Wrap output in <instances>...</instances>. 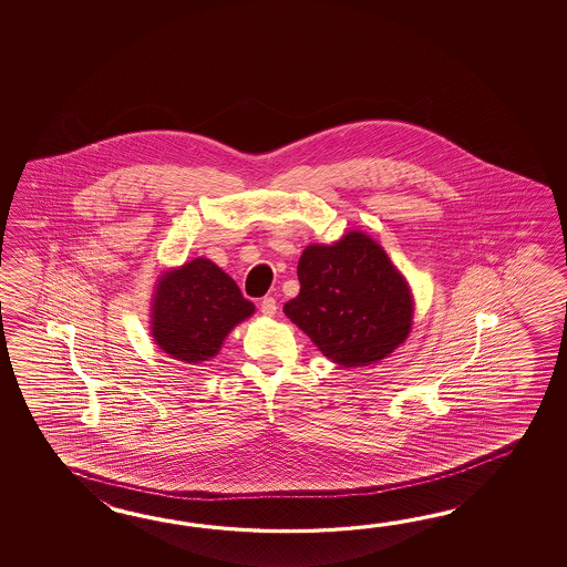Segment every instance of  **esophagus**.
I'll use <instances>...</instances> for the list:
<instances>
[{
    "label": "esophagus",
    "mask_w": 567,
    "mask_h": 567,
    "mask_svg": "<svg viewBox=\"0 0 567 567\" xmlns=\"http://www.w3.org/2000/svg\"><path fill=\"white\" fill-rule=\"evenodd\" d=\"M261 313L267 316V318H271V316H276V313H278V301H276V298L267 296V298L261 300Z\"/></svg>",
    "instance_id": "esophagus-1"
}]
</instances>
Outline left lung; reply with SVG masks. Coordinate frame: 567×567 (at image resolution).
<instances>
[{
	"label": "left lung",
	"instance_id": "8db88e82",
	"mask_svg": "<svg viewBox=\"0 0 567 567\" xmlns=\"http://www.w3.org/2000/svg\"><path fill=\"white\" fill-rule=\"evenodd\" d=\"M298 279L300 293L284 312L340 367L383 361L410 337V284L362 230H349L332 245H308Z\"/></svg>",
	"mask_w": 567,
	"mask_h": 567
}]
</instances>
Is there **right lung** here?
Instances as JSON below:
<instances>
[{"label": "right lung", "mask_w": 567, "mask_h": 567, "mask_svg": "<svg viewBox=\"0 0 567 567\" xmlns=\"http://www.w3.org/2000/svg\"><path fill=\"white\" fill-rule=\"evenodd\" d=\"M254 312L235 279L210 259L196 257L157 278L150 330L172 359L198 364L217 357L230 330Z\"/></svg>", "instance_id": "obj_1"}]
</instances>
